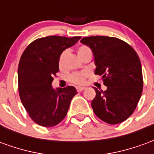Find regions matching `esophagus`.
I'll use <instances>...</instances> for the list:
<instances>
[{
  "mask_svg": "<svg viewBox=\"0 0 154 154\" xmlns=\"http://www.w3.org/2000/svg\"><path fill=\"white\" fill-rule=\"evenodd\" d=\"M85 89H86L85 87H77V88H76L77 91H84Z\"/></svg>",
  "mask_w": 154,
  "mask_h": 154,
  "instance_id": "obj_1",
  "label": "esophagus"
}]
</instances>
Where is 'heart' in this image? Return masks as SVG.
Wrapping results in <instances>:
<instances>
[{
  "label": "heart",
  "instance_id": "obj_1",
  "mask_svg": "<svg viewBox=\"0 0 154 154\" xmlns=\"http://www.w3.org/2000/svg\"><path fill=\"white\" fill-rule=\"evenodd\" d=\"M67 54H68V50L67 49H64L63 51H62V53H61L59 57H58V67L60 69H63L64 67V63H65V60H66ZM77 54H78V56L82 59H83L87 56L92 55V52H91L89 47H87L86 45H82V46H80L77 48ZM86 77H87V73L84 72H72V73L69 75L68 81L72 84L82 85V84L85 83Z\"/></svg>",
  "mask_w": 154,
  "mask_h": 154
}]
</instances>
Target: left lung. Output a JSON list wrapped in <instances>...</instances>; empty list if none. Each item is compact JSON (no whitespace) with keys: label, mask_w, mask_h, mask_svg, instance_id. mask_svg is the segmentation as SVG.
Masks as SVG:
<instances>
[{"label":"left lung","mask_w":154,"mask_h":154,"mask_svg":"<svg viewBox=\"0 0 154 154\" xmlns=\"http://www.w3.org/2000/svg\"><path fill=\"white\" fill-rule=\"evenodd\" d=\"M81 42L93 52L95 74L102 76L107 87L104 91L94 87V113L110 125L125 121L135 110L142 95L143 81L138 54L129 44L115 37L91 36Z\"/></svg>","instance_id":"left-lung-1"}]
</instances>
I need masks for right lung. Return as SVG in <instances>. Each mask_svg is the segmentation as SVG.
I'll return each instance as SVG.
<instances>
[{"label":"right lung","mask_w":154,"mask_h":154,"mask_svg":"<svg viewBox=\"0 0 154 154\" xmlns=\"http://www.w3.org/2000/svg\"><path fill=\"white\" fill-rule=\"evenodd\" d=\"M80 38L55 35L37 38L22 54L18 67L19 94L29 117L39 125L53 127L59 124L77 94L72 86L54 90L51 83L59 71L62 51Z\"/></svg>","instance_id":"add662e5"}]
</instances>
